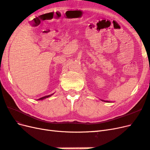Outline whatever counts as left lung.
I'll list each match as a JSON object with an SVG mask.
<instances>
[{"instance_id":"obj_1","label":"left lung","mask_w":150,"mask_h":150,"mask_svg":"<svg viewBox=\"0 0 150 150\" xmlns=\"http://www.w3.org/2000/svg\"><path fill=\"white\" fill-rule=\"evenodd\" d=\"M103 101H106V102H110V101H104V100H102Z\"/></svg>"}]
</instances>
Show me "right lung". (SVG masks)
Returning <instances> with one entry per match:
<instances>
[{
  "instance_id": "right-lung-1",
  "label": "right lung",
  "mask_w": 150,
  "mask_h": 150,
  "mask_svg": "<svg viewBox=\"0 0 150 150\" xmlns=\"http://www.w3.org/2000/svg\"><path fill=\"white\" fill-rule=\"evenodd\" d=\"M52 95H53V94H52ZM52 95L44 96H43V97H41L40 98H38V99H37V100H43V99H45V98H48V97H49V96H50Z\"/></svg>"
}]
</instances>
